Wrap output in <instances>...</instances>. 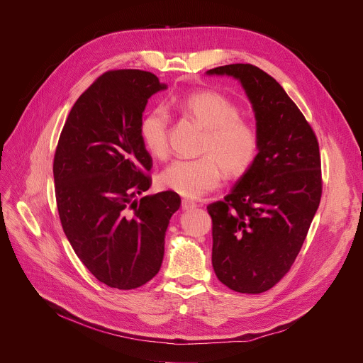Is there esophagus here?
I'll use <instances>...</instances> for the list:
<instances>
[{
  "instance_id": "esophagus-1",
  "label": "esophagus",
  "mask_w": 363,
  "mask_h": 363,
  "mask_svg": "<svg viewBox=\"0 0 363 363\" xmlns=\"http://www.w3.org/2000/svg\"><path fill=\"white\" fill-rule=\"evenodd\" d=\"M194 207H197V203H196V201L188 200V199H184V200H182V208H184V210H191V208H194Z\"/></svg>"
}]
</instances>
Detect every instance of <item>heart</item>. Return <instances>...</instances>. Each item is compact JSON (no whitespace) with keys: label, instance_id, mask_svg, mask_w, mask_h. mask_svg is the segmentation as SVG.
Segmentation results:
<instances>
[{"label":"heart","instance_id":"obj_1","mask_svg":"<svg viewBox=\"0 0 363 363\" xmlns=\"http://www.w3.org/2000/svg\"><path fill=\"white\" fill-rule=\"evenodd\" d=\"M177 108L204 128L196 159H178L160 174L164 188L188 199H199L219 186L226 172L230 178L245 175L257 160L261 140L239 108L216 90L192 91L177 102ZM140 135L146 150L164 159L169 155V113L155 108L143 116Z\"/></svg>","mask_w":363,"mask_h":363}]
</instances>
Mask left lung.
I'll use <instances>...</instances> for the list:
<instances>
[{"label": "left lung", "mask_w": 363, "mask_h": 363, "mask_svg": "<svg viewBox=\"0 0 363 363\" xmlns=\"http://www.w3.org/2000/svg\"><path fill=\"white\" fill-rule=\"evenodd\" d=\"M242 83L261 146L230 194L207 206L214 273L239 294H262L294 265L323 194L315 133L284 89L252 64L207 71Z\"/></svg>", "instance_id": "1"}]
</instances>
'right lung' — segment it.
Listing matches in <instances>:
<instances>
[{"mask_svg":"<svg viewBox=\"0 0 363 363\" xmlns=\"http://www.w3.org/2000/svg\"><path fill=\"white\" fill-rule=\"evenodd\" d=\"M164 87L149 71L104 72L71 108L54 156L64 233L87 270L121 291L157 274L169 220L181 206L174 191L134 200L152 185L143 112Z\"/></svg>","mask_w":363,"mask_h":363,"instance_id":"obj_1","label":"right lung"}]
</instances>
